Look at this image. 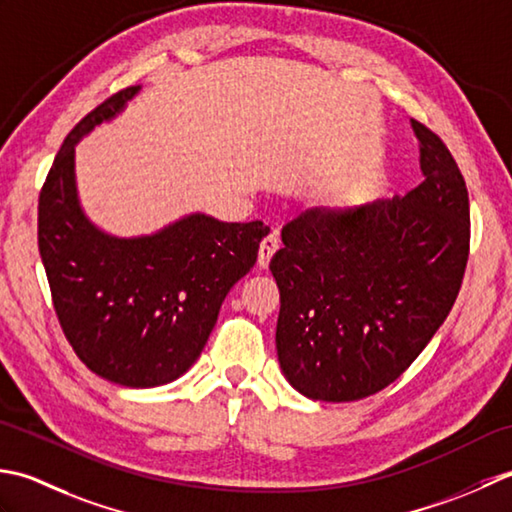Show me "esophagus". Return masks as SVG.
<instances>
[{
    "label": "esophagus",
    "instance_id": "obj_1",
    "mask_svg": "<svg viewBox=\"0 0 512 512\" xmlns=\"http://www.w3.org/2000/svg\"><path fill=\"white\" fill-rule=\"evenodd\" d=\"M280 247V238L276 232H271L263 238V243H260V249H258V265L260 267H267L271 256H274L276 249Z\"/></svg>",
    "mask_w": 512,
    "mask_h": 512
}]
</instances>
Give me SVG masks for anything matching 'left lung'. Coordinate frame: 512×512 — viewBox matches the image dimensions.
Here are the masks:
<instances>
[{
	"label": "left lung",
	"instance_id": "left-lung-1",
	"mask_svg": "<svg viewBox=\"0 0 512 512\" xmlns=\"http://www.w3.org/2000/svg\"><path fill=\"white\" fill-rule=\"evenodd\" d=\"M424 181L360 207H311L283 227L278 362L302 395L356 402L395 382L442 327L471 249L464 176L413 119Z\"/></svg>",
	"mask_w": 512,
	"mask_h": 512
}]
</instances>
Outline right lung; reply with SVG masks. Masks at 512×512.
<instances>
[{"label": "right lung", "mask_w": 512, "mask_h": 512, "mask_svg": "<svg viewBox=\"0 0 512 512\" xmlns=\"http://www.w3.org/2000/svg\"><path fill=\"white\" fill-rule=\"evenodd\" d=\"M137 90H119L68 132L39 192L37 241L52 307L79 360L110 382L148 389L201 356L227 291L254 267L269 227L192 214L152 236L114 238L83 216L75 143Z\"/></svg>", "instance_id": "right-lung-1"}]
</instances>
